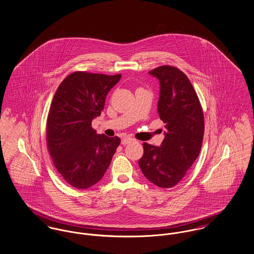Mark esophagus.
I'll return each instance as SVG.
<instances>
[{
  "instance_id": "34e87169",
  "label": "esophagus",
  "mask_w": 254,
  "mask_h": 254,
  "mask_svg": "<svg viewBox=\"0 0 254 254\" xmlns=\"http://www.w3.org/2000/svg\"><path fill=\"white\" fill-rule=\"evenodd\" d=\"M133 141H135L131 137H125L122 139V145H127L129 143H131Z\"/></svg>"
}]
</instances>
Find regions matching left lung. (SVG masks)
Segmentation results:
<instances>
[{
    "instance_id": "8db88e82",
    "label": "left lung",
    "mask_w": 254,
    "mask_h": 254,
    "mask_svg": "<svg viewBox=\"0 0 254 254\" xmlns=\"http://www.w3.org/2000/svg\"><path fill=\"white\" fill-rule=\"evenodd\" d=\"M160 83L157 111L165 124L160 146L144 143L138 164L148 181L172 188L199 156L204 137V114L189 78L180 69L163 65L149 71Z\"/></svg>"
}]
</instances>
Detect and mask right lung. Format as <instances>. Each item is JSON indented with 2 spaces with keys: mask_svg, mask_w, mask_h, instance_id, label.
<instances>
[{
  "mask_svg": "<svg viewBox=\"0 0 254 254\" xmlns=\"http://www.w3.org/2000/svg\"><path fill=\"white\" fill-rule=\"evenodd\" d=\"M120 79L121 74L74 72L53 97L47 123L48 148L62 177L76 189H88L102 179L121 143L119 137L97 134L91 127Z\"/></svg>",
  "mask_w": 254,
  "mask_h": 254,
  "instance_id": "obj_1",
  "label": "right lung"
}]
</instances>
